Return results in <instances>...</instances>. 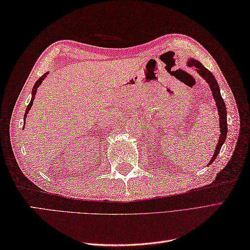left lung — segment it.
I'll list each match as a JSON object with an SVG mask.
<instances>
[{
    "label": "left lung",
    "mask_w": 250,
    "mask_h": 250,
    "mask_svg": "<svg viewBox=\"0 0 250 250\" xmlns=\"http://www.w3.org/2000/svg\"><path fill=\"white\" fill-rule=\"evenodd\" d=\"M189 65H193L196 67V71L201 75V77H203L206 83L209 84V88L213 92V97L217 105V109H218V114H219V126H220V136L218 140V144L216 146V150L214 151V156L211 157V160L209 161V164L213 163L215 161V159L218 156V153L220 151V148L224 145V143L226 142V137L228 133V124H227V108H226V104L224 102V99H222L221 94H220V89L218 83H217V81L215 79L214 75L211 74L206 67L203 66L201 62L194 59H189L188 62Z\"/></svg>",
    "instance_id": "1"
}]
</instances>
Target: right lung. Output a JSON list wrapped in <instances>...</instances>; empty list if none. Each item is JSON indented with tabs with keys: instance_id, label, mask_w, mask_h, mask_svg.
I'll list each match as a JSON object with an SVG mask.
<instances>
[{
	"instance_id": "obj_1",
	"label": "right lung",
	"mask_w": 250,
	"mask_h": 250,
	"mask_svg": "<svg viewBox=\"0 0 250 250\" xmlns=\"http://www.w3.org/2000/svg\"><path fill=\"white\" fill-rule=\"evenodd\" d=\"M47 74H49V73H45L44 75H42V77L39 78V81H37V82L34 83V87H33V89H32V98H31V101H30L29 105H28V107H26V109H25L24 117H26V114H28L29 111H30V109H31V106L33 105V101H34V99H35V94H36V92H37V88H39V87L41 86V83H43V81H44V79H45L46 76H47ZM23 129H24V128H23Z\"/></svg>"
}]
</instances>
